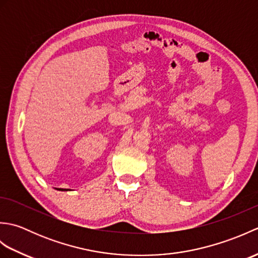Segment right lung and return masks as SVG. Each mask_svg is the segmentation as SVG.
<instances>
[{
	"mask_svg": "<svg viewBox=\"0 0 258 258\" xmlns=\"http://www.w3.org/2000/svg\"><path fill=\"white\" fill-rule=\"evenodd\" d=\"M56 189H57V190H63V191H64V190H71V189H69V188H56Z\"/></svg>",
	"mask_w": 258,
	"mask_h": 258,
	"instance_id": "1",
	"label": "right lung"
}]
</instances>
